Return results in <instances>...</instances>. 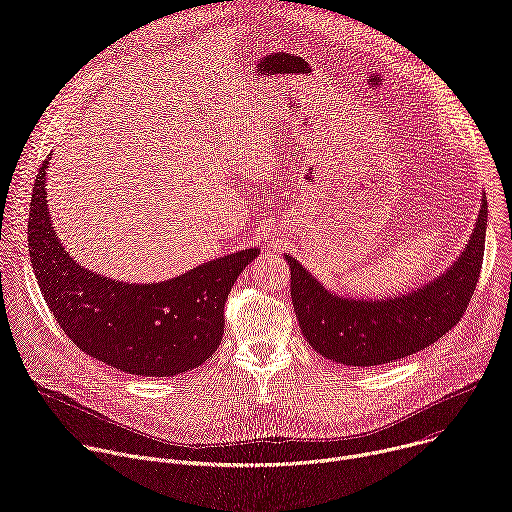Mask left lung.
I'll return each mask as SVG.
<instances>
[{
	"label": "left lung",
	"instance_id": "left-lung-1",
	"mask_svg": "<svg viewBox=\"0 0 512 512\" xmlns=\"http://www.w3.org/2000/svg\"><path fill=\"white\" fill-rule=\"evenodd\" d=\"M488 206H482L474 233L458 261L411 294L387 300L342 298L318 283L296 257L291 269V302L302 334L322 356L350 364H377L405 358L440 340L464 316L476 289L486 239Z\"/></svg>",
	"mask_w": 512,
	"mask_h": 512
}]
</instances>
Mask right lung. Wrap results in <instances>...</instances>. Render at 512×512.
Segmentation results:
<instances>
[{"label":"right lung","mask_w":512,"mask_h":512,"mask_svg":"<svg viewBox=\"0 0 512 512\" xmlns=\"http://www.w3.org/2000/svg\"><path fill=\"white\" fill-rule=\"evenodd\" d=\"M46 164L32 190L28 247L42 296L64 334L127 375L174 377L210 360L225 334L229 291L259 249L225 255L162 283L101 277L72 261L54 233Z\"/></svg>","instance_id":"obj_1"}]
</instances>
